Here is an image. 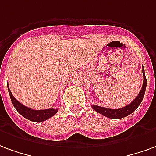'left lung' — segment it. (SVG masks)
<instances>
[{"mask_svg":"<svg viewBox=\"0 0 156 156\" xmlns=\"http://www.w3.org/2000/svg\"><path fill=\"white\" fill-rule=\"evenodd\" d=\"M142 71H143V78H144L143 86H142L141 90L138 95L130 104L126 105L125 107L120 108V109H109V108L101 107V106L92 105L91 107L93 108V110H95L96 112L103 115L107 118H111V119H121V118L127 116L131 114L132 112H134L141 103L142 100L144 98V95H145V89H146V77L145 75L144 67H142Z\"/></svg>","mask_w":156,"mask_h":156,"instance_id":"obj_1","label":"left lung"}]
</instances>
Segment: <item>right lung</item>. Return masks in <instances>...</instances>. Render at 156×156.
<instances>
[{"mask_svg": "<svg viewBox=\"0 0 156 156\" xmlns=\"http://www.w3.org/2000/svg\"><path fill=\"white\" fill-rule=\"evenodd\" d=\"M8 87V91H9V95L11 97V102L16 108V110L20 113L23 117H25L27 120L33 121V122H41V121H45V120H48L49 118H51L53 115L57 113V109H46V110H32L30 108L27 107L26 105H22L20 102H19L15 98L14 96L11 94V90L9 89V86Z\"/></svg>", "mask_w": 156, "mask_h": 156, "instance_id": "add662e5", "label": "right lung"}]
</instances>
